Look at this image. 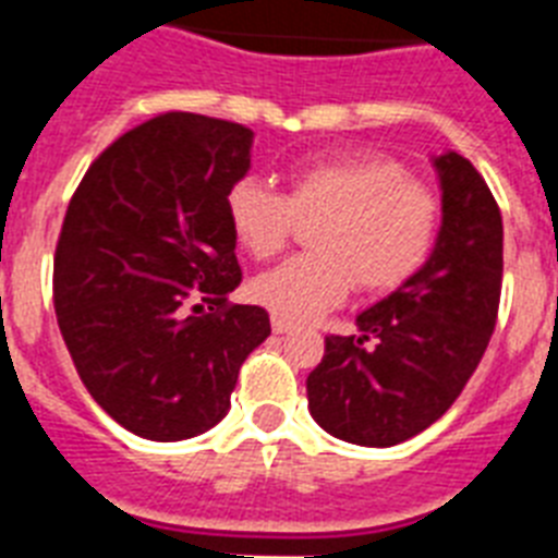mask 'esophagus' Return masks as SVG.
I'll list each match as a JSON object with an SVG mask.
<instances>
[{
  "label": "esophagus",
  "mask_w": 558,
  "mask_h": 558,
  "mask_svg": "<svg viewBox=\"0 0 558 558\" xmlns=\"http://www.w3.org/2000/svg\"><path fill=\"white\" fill-rule=\"evenodd\" d=\"M271 330L278 332V336H283V332L292 330V324L283 322V318H278V315H271Z\"/></svg>",
  "instance_id": "obj_1"
}]
</instances>
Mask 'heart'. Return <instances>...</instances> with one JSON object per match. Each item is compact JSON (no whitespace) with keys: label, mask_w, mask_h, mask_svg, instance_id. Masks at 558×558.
<instances>
[{"label":"heart","mask_w":558,"mask_h":558,"mask_svg":"<svg viewBox=\"0 0 558 558\" xmlns=\"http://www.w3.org/2000/svg\"><path fill=\"white\" fill-rule=\"evenodd\" d=\"M231 231L245 252L271 257L292 240L298 217H322L313 254H301L254 278L252 298L283 322L306 324L344 304L353 283L390 292L432 257L440 202L405 168L379 156H330L298 165L289 193L245 177L226 196Z\"/></svg>","instance_id":"1"}]
</instances>
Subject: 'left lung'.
Listing matches in <instances>:
<instances>
[{
  "mask_svg": "<svg viewBox=\"0 0 558 558\" xmlns=\"http://www.w3.org/2000/svg\"><path fill=\"white\" fill-rule=\"evenodd\" d=\"M442 219L414 278L356 315V336H327L306 376L310 414L339 440L388 449L425 432L460 397L498 318L501 210L460 153L432 159Z\"/></svg>",
  "mask_w": 558,
  "mask_h": 558,
  "instance_id": "obj_1",
  "label": "left lung"
}]
</instances>
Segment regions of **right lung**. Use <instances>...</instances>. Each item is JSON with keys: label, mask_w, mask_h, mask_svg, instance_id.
I'll return each mask as SVG.
<instances>
[{"label": "right lung", "mask_w": 558, "mask_h": 558, "mask_svg": "<svg viewBox=\"0 0 558 558\" xmlns=\"http://www.w3.org/2000/svg\"><path fill=\"white\" fill-rule=\"evenodd\" d=\"M252 144L243 124L168 112L109 144L65 210L57 324L92 399L144 440L214 428L269 339L263 306L226 304L243 280L226 196Z\"/></svg>", "instance_id": "right-lung-1"}]
</instances>
